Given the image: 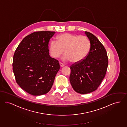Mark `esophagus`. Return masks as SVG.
I'll return each mask as SVG.
<instances>
[{"instance_id":"1","label":"esophagus","mask_w":127,"mask_h":127,"mask_svg":"<svg viewBox=\"0 0 127 127\" xmlns=\"http://www.w3.org/2000/svg\"><path fill=\"white\" fill-rule=\"evenodd\" d=\"M59 64H60V65L61 67H62L64 66V64L62 63H59Z\"/></svg>"}]
</instances>
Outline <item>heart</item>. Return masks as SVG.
Segmentation results:
<instances>
[{
	"label": "heart",
	"mask_w": 127,
	"mask_h": 127,
	"mask_svg": "<svg viewBox=\"0 0 127 127\" xmlns=\"http://www.w3.org/2000/svg\"><path fill=\"white\" fill-rule=\"evenodd\" d=\"M90 41L84 35H77L64 33L59 35L56 41L50 43L49 53L54 58H58L64 52V61H71L72 64H78L86 57L90 49Z\"/></svg>",
	"instance_id": "obj_1"
}]
</instances>
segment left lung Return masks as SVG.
<instances>
[{
    "mask_svg": "<svg viewBox=\"0 0 127 127\" xmlns=\"http://www.w3.org/2000/svg\"><path fill=\"white\" fill-rule=\"evenodd\" d=\"M90 43L88 55L83 61L70 66V81L73 90L83 94L97 90L105 77L108 58L104 46L93 33L85 32Z\"/></svg>",
    "mask_w": 127,
    "mask_h": 127,
    "instance_id": "1",
    "label": "left lung"
}]
</instances>
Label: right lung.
<instances>
[{
	"instance_id": "right-lung-1",
	"label": "right lung",
	"mask_w": 127,
	"mask_h": 127,
	"mask_svg": "<svg viewBox=\"0 0 127 127\" xmlns=\"http://www.w3.org/2000/svg\"><path fill=\"white\" fill-rule=\"evenodd\" d=\"M55 32H35L18 45L13 59L17 83L30 94L39 96L49 92L60 69L58 61L49 55L48 44Z\"/></svg>"
}]
</instances>
